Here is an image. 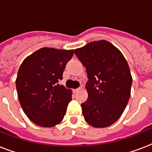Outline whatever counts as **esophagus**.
<instances>
[{
	"label": "esophagus",
	"instance_id": "1",
	"mask_svg": "<svg viewBox=\"0 0 152 152\" xmlns=\"http://www.w3.org/2000/svg\"><path fill=\"white\" fill-rule=\"evenodd\" d=\"M81 88H76V89H74L73 90V91H74V93H76V92H78L80 90Z\"/></svg>",
	"mask_w": 152,
	"mask_h": 152
}]
</instances>
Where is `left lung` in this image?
I'll return each mask as SVG.
<instances>
[{
	"label": "left lung",
	"mask_w": 152,
	"mask_h": 152,
	"mask_svg": "<svg viewBox=\"0 0 152 152\" xmlns=\"http://www.w3.org/2000/svg\"><path fill=\"white\" fill-rule=\"evenodd\" d=\"M86 68L88 98L81 104L86 122L95 128L110 126L119 119L131 95L132 78L124 55L106 40L76 49Z\"/></svg>",
	"instance_id": "8db88e82"
}]
</instances>
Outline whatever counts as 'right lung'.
<instances>
[{"mask_svg": "<svg viewBox=\"0 0 152 152\" xmlns=\"http://www.w3.org/2000/svg\"><path fill=\"white\" fill-rule=\"evenodd\" d=\"M74 50L43 47L27 56L15 80L18 98L27 118L45 128L64 118L72 91L57 83Z\"/></svg>", "mask_w": 152, "mask_h": 152, "instance_id": "right-lung-1", "label": "right lung"}]
</instances>
